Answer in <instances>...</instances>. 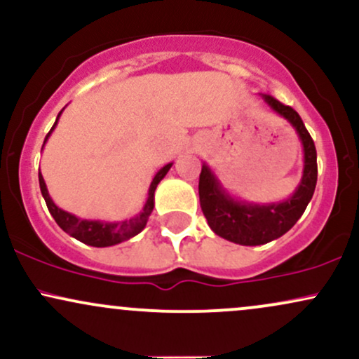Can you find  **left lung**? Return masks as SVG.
<instances>
[{
    "label": "left lung",
    "mask_w": 359,
    "mask_h": 359,
    "mask_svg": "<svg viewBox=\"0 0 359 359\" xmlns=\"http://www.w3.org/2000/svg\"><path fill=\"white\" fill-rule=\"evenodd\" d=\"M263 101L283 116L297 131L304 147V174L299 187L287 201L277 204H251L233 199L208 165L199 175V201L209 228L217 236L243 246H257L277 240L285 234L306 211L317 184V151L302 118L290 106L282 104L269 94Z\"/></svg>",
    "instance_id": "1"
}]
</instances>
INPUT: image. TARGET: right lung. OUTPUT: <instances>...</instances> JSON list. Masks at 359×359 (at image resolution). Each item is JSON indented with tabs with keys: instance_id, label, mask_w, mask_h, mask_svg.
<instances>
[{
	"instance_id": "right-lung-1",
	"label": "right lung",
	"mask_w": 359,
	"mask_h": 359,
	"mask_svg": "<svg viewBox=\"0 0 359 359\" xmlns=\"http://www.w3.org/2000/svg\"><path fill=\"white\" fill-rule=\"evenodd\" d=\"M62 114V111L59 113V116ZM59 116H57L55 123H53L52 130L48 131L47 137H45V142H47L50 133L55 128L57 121H59ZM43 142V145H45ZM172 163H167L165 167L160 168L156 172L154 180H151L150 189H148V199L145 205H143V211L137 214L135 217L128 221H119V222H102V221H90V219H81V217L74 216V214L67 212V211H62L60 208H57L53 204L52 197L48 196L47 191V185H45V180L42 174H39V182H40V191H42V196L45 199V204H47L48 211H50L52 217L55 219L57 224L64 229L65 233L71 234L72 238L79 240L84 243V245L89 246H96V248H104V246H113L118 245V243L130 240V238L137 236V234L142 231L143 228L147 226L148 217H150L151 211H154V205H155V189L158 185L160 180L167 175V172L170 170Z\"/></svg>"
}]
</instances>
